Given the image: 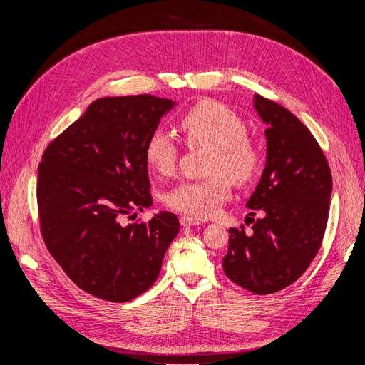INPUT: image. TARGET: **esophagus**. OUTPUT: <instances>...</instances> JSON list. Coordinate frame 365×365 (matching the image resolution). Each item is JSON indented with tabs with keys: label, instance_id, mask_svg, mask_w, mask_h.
Returning a JSON list of instances; mask_svg holds the SVG:
<instances>
[{
	"label": "esophagus",
	"instance_id": "esophagus-1",
	"mask_svg": "<svg viewBox=\"0 0 365 365\" xmlns=\"http://www.w3.org/2000/svg\"><path fill=\"white\" fill-rule=\"evenodd\" d=\"M180 222H181L182 227H195V225H201L202 224L201 220H197V219L190 217V216H182L180 219Z\"/></svg>",
	"mask_w": 365,
	"mask_h": 365
}]
</instances>
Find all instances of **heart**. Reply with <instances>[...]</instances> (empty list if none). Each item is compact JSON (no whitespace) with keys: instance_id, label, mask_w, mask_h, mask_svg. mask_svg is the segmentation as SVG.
Wrapping results in <instances>:
<instances>
[{"instance_id":"1","label":"heart","mask_w":365,"mask_h":365,"mask_svg":"<svg viewBox=\"0 0 365 365\" xmlns=\"http://www.w3.org/2000/svg\"><path fill=\"white\" fill-rule=\"evenodd\" d=\"M180 130L189 148L213 149L208 163L212 176L181 182L168 195V205L187 216H215L231 195V181L247 185L257 178L263 155L248 137L242 117L224 103L202 101L190 106L180 118ZM145 158L157 173L170 175L180 158L178 143L164 129H155L145 143Z\"/></svg>"}]
</instances>
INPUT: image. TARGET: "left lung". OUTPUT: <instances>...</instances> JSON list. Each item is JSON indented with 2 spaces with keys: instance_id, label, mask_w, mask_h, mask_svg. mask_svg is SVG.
I'll return each mask as SVG.
<instances>
[{
  "instance_id": "8db88e82",
  "label": "left lung",
  "mask_w": 365,
  "mask_h": 365,
  "mask_svg": "<svg viewBox=\"0 0 365 365\" xmlns=\"http://www.w3.org/2000/svg\"><path fill=\"white\" fill-rule=\"evenodd\" d=\"M267 125V165L247 202L262 217L252 230L230 228L224 257L227 277L259 295L292 284L322 247L332 196V175L317 140L282 105L254 96ZM252 215H256L252 212Z\"/></svg>"
}]
</instances>
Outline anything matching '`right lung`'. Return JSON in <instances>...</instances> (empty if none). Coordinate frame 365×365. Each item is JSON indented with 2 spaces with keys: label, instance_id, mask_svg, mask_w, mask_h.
Masks as SVG:
<instances>
[{
  "label": "right lung",
  "instance_id": "obj_1",
  "mask_svg": "<svg viewBox=\"0 0 365 365\" xmlns=\"http://www.w3.org/2000/svg\"><path fill=\"white\" fill-rule=\"evenodd\" d=\"M173 106L150 94L97 98L43 150L36 184L43 242L65 274L102 300L146 292L180 231L169 212L121 222L152 205L145 143Z\"/></svg>",
  "mask_w": 365,
  "mask_h": 365
}]
</instances>
